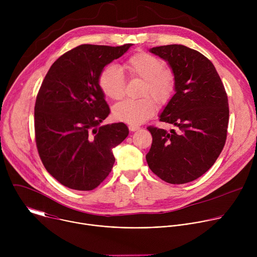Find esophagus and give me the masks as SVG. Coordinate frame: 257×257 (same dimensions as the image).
Instances as JSON below:
<instances>
[{"instance_id":"obj_1","label":"esophagus","mask_w":257,"mask_h":257,"mask_svg":"<svg viewBox=\"0 0 257 257\" xmlns=\"http://www.w3.org/2000/svg\"><path fill=\"white\" fill-rule=\"evenodd\" d=\"M139 129H140V127H139V126H136V125H130V126H129V130L132 131V132L137 131V130H139Z\"/></svg>"}]
</instances>
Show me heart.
Returning a JSON list of instances; mask_svg holds the SVG:
<instances>
[{"instance_id":"heart-1","label":"heart","mask_w":257,"mask_h":257,"mask_svg":"<svg viewBox=\"0 0 257 257\" xmlns=\"http://www.w3.org/2000/svg\"><path fill=\"white\" fill-rule=\"evenodd\" d=\"M123 69L129 76L142 79L143 83L139 90L142 97L124 99L116 103L113 116L128 124H141L155 114V100L160 104L170 100L176 87V75L171 68L165 66L162 59L148 52H137L130 56L123 63ZM98 86L105 97L112 100L120 99L125 88L121 71L115 65L105 66L98 76Z\"/></svg>"}]
</instances>
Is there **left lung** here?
<instances>
[{
    "label": "left lung",
    "mask_w": 257,
    "mask_h": 257,
    "mask_svg": "<svg viewBox=\"0 0 257 257\" xmlns=\"http://www.w3.org/2000/svg\"><path fill=\"white\" fill-rule=\"evenodd\" d=\"M168 61L176 75V93L160 116L175 126L168 132L149 126L150 169L170 184H184L202 176L222 153L229 124V102L213 64L182 45L151 49Z\"/></svg>",
    "instance_id": "8db88e82"
}]
</instances>
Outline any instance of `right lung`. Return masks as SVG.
<instances>
[{
	"mask_svg": "<svg viewBox=\"0 0 257 257\" xmlns=\"http://www.w3.org/2000/svg\"><path fill=\"white\" fill-rule=\"evenodd\" d=\"M131 46L72 49L51 66L39 90L34 106L36 148L46 170L70 189L96 188L113 169L112 150L128 136L122 122L99 126L111 111L98 76Z\"/></svg>",
	"mask_w": 257,
	"mask_h": 257,
	"instance_id": "add662e5",
	"label": "right lung"
}]
</instances>
